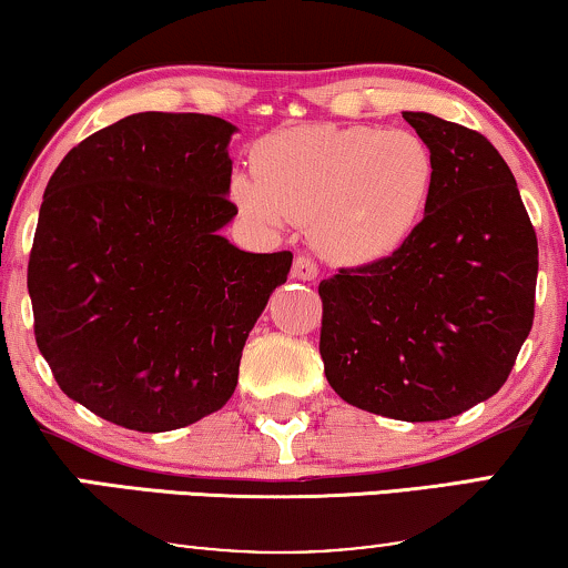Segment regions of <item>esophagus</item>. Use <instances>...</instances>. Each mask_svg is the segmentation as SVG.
<instances>
[{
	"label": "esophagus",
	"mask_w": 568,
	"mask_h": 568,
	"mask_svg": "<svg viewBox=\"0 0 568 568\" xmlns=\"http://www.w3.org/2000/svg\"><path fill=\"white\" fill-rule=\"evenodd\" d=\"M292 276L300 278V282H313V278L317 276L315 261L310 258V255H297V258H294V266H292Z\"/></svg>",
	"instance_id": "obj_1"
}]
</instances>
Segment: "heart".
I'll return each mask as SVG.
<instances>
[{"label": "heart", "mask_w": 568, "mask_h": 568, "mask_svg": "<svg viewBox=\"0 0 568 568\" xmlns=\"http://www.w3.org/2000/svg\"><path fill=\"white\" fill-rule=\"evenodd\" d=\"M434 183L437 160L414 131L315 123L263 139L255 175H232L230 196L258 227L310 224L325 258L367 266L414 235Z\"/></svg>", "instance_id": "b5f03b06"}]
</instances>
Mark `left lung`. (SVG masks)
Instances as JSON below:
<instances>
[{
	"mask_svg": "<svg viewBox=\"0 0 568 568\" xmlns=\"http://www.w3.org/2000/svg\"><path fill=\"white\" fill-rule=\"evenodd\" d=\"M437 160L406 243L323 278L321 356L333 390L398 422H442L507 383L535 315L538 237L515 175L478 131L403 113Z\"/></svg>",
	"mask_w": 568,
	"mask_h": 568,
	"instance_id": "left-lung-1",
	"label": "left lung"
}]
</instances>
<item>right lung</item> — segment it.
<instances>
[{
    "label": "right lung",
    "instance_id": "1",
    "mask_svg": "<svg viewBox=\"0 0 568 568\" xmlns=\"http://www.w3.org/2000/svg\"><path fill=\"white\" fill-rule=\"evenodd\" d=\"M235 126L134 113L67 152L45 185L28 263L36 344L69 398L134 432L220 410L292 253L220 235Z\"/></svg>",
    "mask_w": 568,
    "mask_h": 568
}]
</instances>
